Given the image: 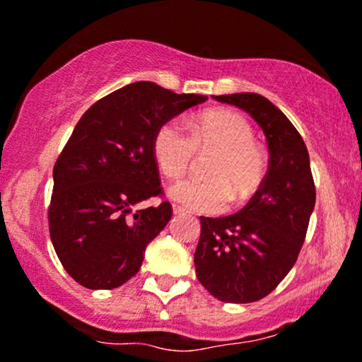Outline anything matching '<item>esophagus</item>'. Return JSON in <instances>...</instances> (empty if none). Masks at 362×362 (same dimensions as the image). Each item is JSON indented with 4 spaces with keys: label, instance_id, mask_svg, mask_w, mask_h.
<instances>
[{
    "label": "esophagus",
    "instance_id": "1",
    "mask_svg": "<svg viewBox=\"0 0 362 362\" xmlns=\"http://www.w3.org/2000/svg\"><path fill=\"white\" fill-rule=\"evenodd\" d=\"M173 213H175V215H185L187 210H185V208H182V206H178V204H173Z\"/></svg>",
    "mask_w": 362,
    "mask_h": 362
}]
</instances>
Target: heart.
<instances>
[{
    "mask_svg": "<svg viewBox=\"0 0 362 362\" xmlns=\"http://www.w3.org/2000/svg\"><path fill=\"white\" fill-rule=\"evenodd\" d=\"M189 133L171 119L158 128L152 151L159 168L168 178H180L191 168L196 152H216L204 175L208 180L177 182L170 196L189 210L220 213L232 199L248 201L267 177L269 156L255 142L253 127L243 116L211 111L189 124Z\"/></svg>",
    "mask_w": 362,
    "mask_h": 362,
    "instance_id": "obj_1",
    "label": "heart"
}]
</instances>
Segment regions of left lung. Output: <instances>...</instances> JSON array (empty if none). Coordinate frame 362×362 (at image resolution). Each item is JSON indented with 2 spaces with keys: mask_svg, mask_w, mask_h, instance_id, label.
<instances>
[{
  "mask_svg": "<svg viewBox=\"0 0 362 362\" xmlns=\"http://www.w3.org/2000/svg\"><path fill=\"white\" fill-rule=\"evenodd\" d=\"M248 112L265 133L269 171L250 203L229 216H201L194 253L199 283L227 303H250L276 290L298 258L315 204L305 142L258 93L213 95Z\"/></svg>",
  "mask_w": 362,
  "mask_h": 362,
  "instance_id": "obj_1",
  "label": "left lung"
}]
</instances>
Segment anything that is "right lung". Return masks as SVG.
Masks as SVG:
<instances>
[{"label":"right lung","instance_id":"add662e5","mask_svg":"<svg viewBox=\"0 0 362 362\" xmlns=\"http://www.w3.org/2000/svg\"><path fill=\"white\" fill-rule=\"evenodd\" d=\"M206 95L136 81L81 116L53 166L50 238L67 274L88 290H112L140 271L147 245L173 210L163 196L152 142L158 128Z\"/></svg>","mask_w":362,"mask_h":362}]
</instances>
